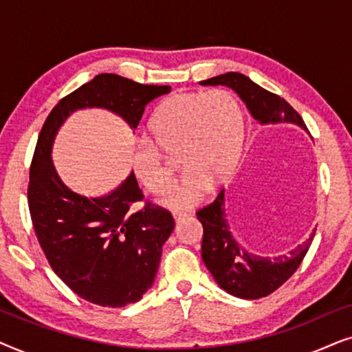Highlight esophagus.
<instances>
[{
  "mask_svg": "<svg viewBox=\"0 0 352 352\" xmlns=\"http://www.w3.org/2000/svg\"><path fill=\"white\" fill-rule=\"evenodd\" d=\"M173 218H175L176 223H181V221H184L187 218V214H182V213H175L173 214Z\"/></svg>",
  "mask_w": 352,
  "mask_h": 352,
  "instance_id": "esophagus-1",
  "label": "esophagus"
}]
</instances>
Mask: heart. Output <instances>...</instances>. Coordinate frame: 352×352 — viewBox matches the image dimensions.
<instances>
[{
    "instance_id": "obj_1",
    "label": "heart",
    "mask_w": 352,
    "mask_h": 352,
    "mask_svg": "<svg viewBox=\"0 0 352 352\" xmlns=\"http://www.w3.org/2000/svg\"><path fill=\"white\" fill-rule=\"evenodd\" d=\"M148 138L133 146L131 168L152 194H163L173 181L166 153L179 152L184 175L165 197L173 210H187L205 199L211 184L234 175L243 151L245 115L228 89L177 93L163 100L148 122Z\"/></svg>"
}]
</instances>
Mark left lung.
Returning a JSON list of instances; mask_svg holds the SVG:
<instances>
[{
	"label": "left lung",
	"mask_w": 352,
	"mask_h": 352,
	"mask_svg": "<svg viewBox=\"0 0 352 352\" xmlns=\"http://www.w3.org/2000/svg\"><path fill=\"white\" fill-rule=\"evenodd\" d=\"M204 86H228L243 100L254 120L261 124L293 123L306 129L300 113L287 102L261 86L253 83L248 76L237 72L200 81ZM197 218L204 226L201 258L218 285L229 295L242 300H258L271 295L293 276L311 247L316 229L305 242L276 258H264L245 250L230 232L226 214L224 189L213 204L197 211Z\"/></svg>",
	"instance_id": "8db88e82"
}]
</instances>
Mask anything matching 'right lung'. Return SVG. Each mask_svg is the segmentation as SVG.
<instances>
[{"label": "right lung", "mask_w": 352, "mask_h": 352, "mask_svg": "<svg viewBox=\"0 0 352 352\" xmlns=\"http://www.w3.org/2000/svg\"><path fill=\"white\" fill-rule=\"evenodd\" d=\"M170 86L141 85L115 74H100L65 96L43 124L30 166L28 208L35 234L57 277L83 300L123 307L142 298L155 280L162 247L175 229L170 211L142 200L134 173L102 197H85L65 186L51 152L56 134L72 113L104 109L136 129L153 99Z\"/></svg>", "instance_id": "add662e5"}]
</instances>
